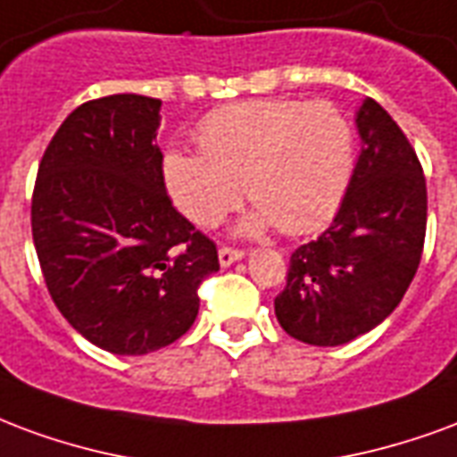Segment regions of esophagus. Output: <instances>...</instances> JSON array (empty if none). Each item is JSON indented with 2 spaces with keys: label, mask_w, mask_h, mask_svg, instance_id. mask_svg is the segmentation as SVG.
Segmentation results:
<instances>
[{
  "label": "esophagus",
  "mask_w": 457,
  "mask_h": 457,
  "mask_svg": "<svg viewBox=\"0 0 457 457\" xmlns=\"http://www.w3.org/2000/svg\"><path fill=\"white\" fill-rule=\"evenodd\" d=\"M243 255H245L243 248H231V245H221V248H219V262H221V265H231L233 261H238Z\"/></svg>",
  "instance_id": "1"
}]
</instances>
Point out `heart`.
Listing matches in <instances>:
<instances>
[{
  "label": "heart",
  "instance_id": "1",
  "mask_svg": "<svg viewBox=\"0 0 457 457\" xmlns=\"http://www.w3.org/2000/svg\"><path fill=\"white\" fill-rule=\"evenodd\" d=\"M199 153L172 151L165 185L199 226L231 212L241 182L258 212L253 226L312 233L336 214L355 165L351 121L334 102L262 96L221 106L196 129Z\"/></svg>",
  "mask_w": 457,
  "mask_h": 457
}]
</instances>
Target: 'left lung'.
<instances>
[{
  "mask_svg": "<svg viewBox=\"0 0 457 457\" xmlns=\"http://www.w3.org/2000/svg\"><path fill=\"white\" fill-rule=\"evenodd\" d=\"M341 209L316 241L289 255L275 297L279 326L309 345H341L387 319L411 285L426 238V178L397 121L368 99Z\"/></svg>",
  "mask_w": 457,
  "mask_h": 457,
  "instance_id": "1",
  "label": "left lung"
}]
</instances>
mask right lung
<instances>
[{
	"label": "right lung",
	"mask_w": 457,
	"mask_h": 457,
	"mask_svg": "<svg viewBox=\"0 0 457 457\" xmlns=\"http://www.w3.org/2000/svg\"><path fill=\"white\" fill-rule=\"evenodd\" d=\"M160 99L79 104L43 153L31 231L48 295L70 326L116 355L189 331L216 243L172 206L155 145Z\"/></svg>",
	"instance_id": "add662e5"
}]
</instances>
